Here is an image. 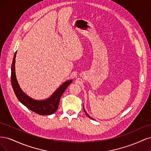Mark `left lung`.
Listing matches in <instances>:
<instances>
[{"label": "left lung", "instance_id": "obj_1", "mask_svg": "<svg viewBox=\"0 0 151 151\" xmlns=\"http://www.w3.org/2000/svg\"><path fill=\"white\" fill-rule=\"evenodd\" d=\"M84 112H85V113H86V115H87V116H88V117H89V118H91V119H93V118H91V116H89V115H88V113H86V110H85V109H84Z\"/></svg>", "mask_w": 151, "mask_h": 151}]
</instances>
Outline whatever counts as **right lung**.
<instances>
[{"instance_id": "add662e5", "label": "right lung", "mask_w": 151, "mask_h": 151, "mask_svg": "<svg viewBox=\"0 0 151 151\" xmlns=\"http://www.w3.org/2000/svg\"><path fill=\"white\" fill-rule=\"evenodd\" d=\"M16 52L14 55L12 63L11 66V84L16 97L19 101L24 104L30 110L35 112L40 115H49L55 112L58 107L60 99L62 94L67 89V87L72 83V80L65 81L55 91V93L48 99L44 100H35L26 95L17 83L15 72V58Z\"/></svg>"}]
</instances>
